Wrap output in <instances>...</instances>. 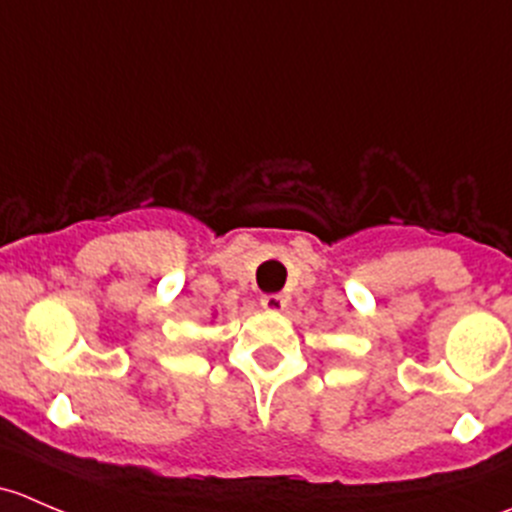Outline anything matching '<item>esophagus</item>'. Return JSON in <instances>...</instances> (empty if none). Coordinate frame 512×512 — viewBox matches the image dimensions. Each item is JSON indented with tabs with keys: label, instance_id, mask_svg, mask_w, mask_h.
<instances>
[{
	"label": "esophagus",
	"instance_id": "34e87169",
	"mask_svg": "<svg viewBox=\"0 0 512 512\" xmlns=\"http://www.w3.org/2000/svg\"><path fill=\"white\" fill-rule=\"evenodd\" d=\"M262 307H265L267 312H282V309L287 307V299L282 297V294H265V297H262Z\"/></svg>",
	"mask_w": 512,
	"mask_h": 512
}]
</instances>
